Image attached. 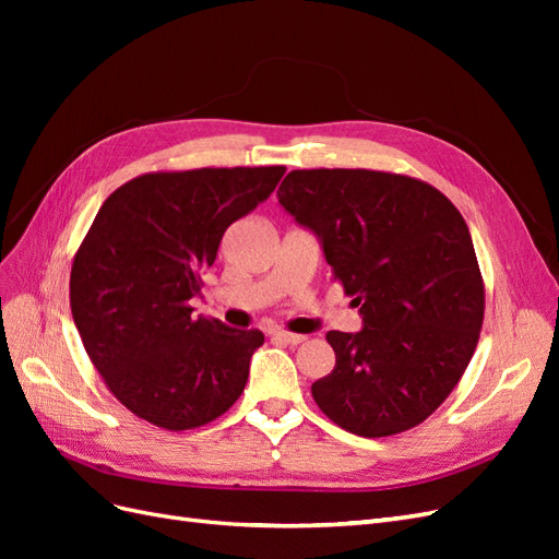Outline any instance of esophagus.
<instances>
[{"instance_id":"obj_1","label":"esophagus","mask_w":559,"mask_h":559,"mask_svg":"<svg viewBox=\"0 0 559 559\" xmlns=\"http://www.w3.org/2000/svg\"><path fill=\"white\" fill-rule=\"evenodd\" d=\"M270 335H273V341L286 343V345H300L302 341H306V335H298V333L284 331V329H275V331H270Z\"/></svg>"}]
</instances>
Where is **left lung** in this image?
<instances>
[{
	"label": "left lung",
	"instance_id": "8db88e82",
	"mask_svg": "<svg viewBox=\"0 0 559 559\" xmlns=\"http://www.w3.org/2000/svg\"><path fill=\"white\" fill-rule=\"evenodd\" d=\"M280 205L317 233L333 280L361 308L359 333L329 331L335 368L314 403L349 433L421 425L476 352L485 284L464 216L431 183L396 173L292 170Z\"/></svg>",
	"mask_w": 559,
	"mask_h": 559
}]
</instances>
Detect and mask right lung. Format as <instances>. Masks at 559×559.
<instances>
[{
    "instance_id": "1",
    "label": "right lung",
    "mask_w": 559,
    "mask_h": 559,
    "mask_svg": "<svg viewBox=\"0 0 559 559\" xmlns=\"http://www.w3.org/2000/svg\"><path fill=\"white\" fill-rule=\"evenodd\" d=\"M284 165L148 173L103 202L74 253L70 306L109 392L167 431L205 427L240 399L259 329L193 317L226 228L275 191Z\"/></svg>"
}]
</instances>
